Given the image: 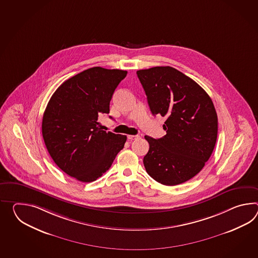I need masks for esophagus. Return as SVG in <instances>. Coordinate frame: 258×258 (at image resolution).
Returning <instances> with one entry per match:
<instances>
[{
    "label": "esophagus",
    "instance_id": "esophagus-1",
    "mask_svg": "<svg viewBox=\"0 0 258 258\" xmlns=\"http://www.w3.org/2000/svg\"><path fill=\"white\" fill-rule=\"evenodd\" d=\"M139 138H140V136H138V135H128V136H127V139H128L130 141H134V140H137Z\"/></svg>",
    "mask_w": 258,
    "mask_h": 258
}]
</instances>
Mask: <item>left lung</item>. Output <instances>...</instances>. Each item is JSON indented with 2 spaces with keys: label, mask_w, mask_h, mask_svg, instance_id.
I'll return each mask as SVG.
<instances>
[{
  "label": "left lung",
  "mask_w": 258,
  "mask_h": 258,
  "mask_svg": "<svg viewBox=\"0 0 258 258\" xmlns=\"http://www.w3.org/2000/svg\"><path fill=\"white\" fill-rule=\"evenodd\" d=\"M153 115L166 118L160 139L149 143L143 164L166 186L183 183L203 169L218 137V115L211 98L195 80L171 67L138 70Z\"/></svg>",
  "instance_id": "1"
}]
</instances>
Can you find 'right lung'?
<instances>
[{"mask_svg": "<svg viewBox=\"0 0 258 258\" xmlns=\"http://www.w3.org/2000/svg\"><path fill=\"white\" fill-rule=\"evenodd\" d=\"M126 71L95 67L66 80L52 94L41 124L52 160L70 177L92 182L102 177L123 149L126 135L102 131L98 118Z\"/></svg>", "mask_w": 258, "mask_h": 258, "instance_id": "1", "label": "right lung"}]
</instances>
